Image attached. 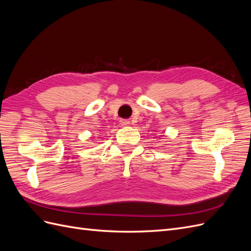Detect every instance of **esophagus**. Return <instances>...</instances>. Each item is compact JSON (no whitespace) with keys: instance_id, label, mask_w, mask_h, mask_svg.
Returning <instances> with one entry per match:
<instances>
[{"instance_id":"esophagus-1","label":"esophagus","mask_w":251,"mask_h":251,"mask_svg":"<svg viewBox=\"0 0 251 251\" xmlns=\"http://www.w3.org/2000/svg\"><path fill=\"white\" fill-rule=\"evenodd\" d=\"M120 125L121 126H128V125H130V121H128V120H120Z\"/></svg>"}]
</instances>
